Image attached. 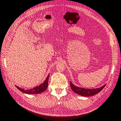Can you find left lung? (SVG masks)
Here are the masks:
<instances>
[{
  "mask_svg": "<svg viewBox=\"0 0 121 121\" xmlns=\"http://www.w3.org/2000/svg\"><path fill=\"white\" fill-rule=\"evenodd\" d=\"M70 85L71 89L74 93L78 94L81 95L82 96H93L96 94L99 93L104 88L106 85H104L102 87L100 88H96V89H85L83 88H80L77 86L74 85L72 82H70Z\"/></svg>",
  "mask_w": 121,
  "mask_h": 121,
  "instance_id": "obj_1",
  "label": "left lung"
}]
</instances>
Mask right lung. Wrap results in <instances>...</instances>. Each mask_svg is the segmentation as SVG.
<instances>
[{"instance_id": "1", "label": "right lung", "mask_w": 121, "mask_h": 121, "mask_svg": "<svg viewBox=\"0 0 121 121\" xmlns=\"http://www.w3.org/2000/svg\"><path fill=\"white\" fill-rule=\"evenodd\" d=\"M49 76V74H48L46 79L45 80V81L43 83L41 84L39 86H36V87L32 88V89L25 90L24 89H22V88L19 87L17 86H16V87L18 88L19 91H20L22 93L28 94H37L41 93L47 89L48 87V81Z\"/></svg>"}]
</instances>
